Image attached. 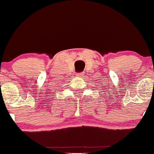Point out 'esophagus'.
I'll list each match as a JSON object with an SVG mask.
<instances>
[{
  "label": "esophagus",
  "instance_id": "1",
  "mask_svg": "<svg viewBox=\"0 0 154 154\" xmlns=\"http://www.w3.org/2000/svg\"><path fill=\"white\" fill-rule=\"evenodd\" d=\"M84 73L83 72H79V73H77V76L79 77H82V76H83Z\"/></svg>",
  "mask_w": 154,
  "mask_h": 154
}]
</instances>
